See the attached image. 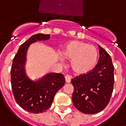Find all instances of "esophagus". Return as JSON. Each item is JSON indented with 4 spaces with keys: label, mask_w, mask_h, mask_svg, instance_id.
I'll list each match as a JSON object with an SVG mask.
<instances>
[{
    "label": "esophagus",
    "mask_w": 126,
    "mask_h": 126,
    "mask_svg": "<svg viewBox=\"0 0 126 126\" xmlns=\"http://www.w3.org/2000/svg\"><path fill=\"white\" fill-rule=\"evenodd\" d=\"M65 81L67 83H70L71 82V79L72 78V76L70 75H66L65 76Z\"/></svg>",
    "instance_id": "1"
}]
</instances>
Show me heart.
Returning <instances> with one entry per match:
<instances>
[{
	"mask_svg": "<svg viewBox=\"0 0 126 126\" xmlns=\"http://www.w3.org/2000/svg\"><path fill=\"white\" fill-rule=\"evenodd\" d=\"M63 55L71 61V68L74 73L83 75L89 73L97 63L96 48L90 44L79 41H71L66 44Z\"/></svg>",
	"mask_w": 126,
	"mask_h": 126,
	"instance_id": "1",
	"label": "heart"
}]
</instances>
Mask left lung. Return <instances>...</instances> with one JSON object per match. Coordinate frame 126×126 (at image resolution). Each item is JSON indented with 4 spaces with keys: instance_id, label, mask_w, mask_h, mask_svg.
<instances>
[{
    "instance_id": "obj_1",
    "label": "left lung",
    "mask_w": 126,
    "mask_h": 126,
    "mask_svg": "<svg viewBox=\"0 0 126 126\" xmlns=\"http://www.w3.org/2000/svg\"><path fill=\"white\" fill-rule=\"evenodd\" d=\"M99 47L100 57L89 73L71 79L74 90L72 101L78 110L86 114L100 112L107 106L113 90L114 66L105 50Z\"/></svg>"
}]
</instances>
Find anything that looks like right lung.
Segmentation results:
<instances>
[{"label":"right lung","mask_w":126,"mask_h":126,"mask_svg":"<svg viewBox=\"0 0 126 126\" xmlns=\"http://www.w3.org/2000/svg\"><path fill=\"white\" fill-rule=\"evenodd\" d=\"M49 38V34L33 35L21 45L13 60L11 82L15 101L21 108L32 113L47 111L52 105L55 94L65 82L62 74L50 73L33 81L29 79L25 73L24 65L29 45L38 40Z\"/></svg>","instance_id":"1"}]
</instances>
